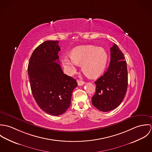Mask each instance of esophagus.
<instances>
[{
    "label": "esophagus",
    "instance_id": "esophagus-1",
    "mask_svg": "<svg viewBox=\"0 0 152 152\" xmlns=\"http://www.w3.org/2000/svg\"><path fill=\"white\" fill-rule=\"evenodd\" d=\"M77 83H78V85L79 86H83L85 84V83L84 81H80V80H78Z\"/></svg>",
    "mask_w": 152,
    "mask_h": 152
}]
</instances>
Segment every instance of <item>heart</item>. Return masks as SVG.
Masks as SVG:
<instances>
[{
  "mask_svg": "<svg viewBox=\"0 0 152 152\" xmlns=\"http://www.w3.org/2000/svg\"><path fill=\"white\" fill-rule=\"evenodd\" d=\"M107 59L104 49L94 45H83L72 50L70 57L64 56L62 64L69 74L75 71L77 65H82V70L87 77L96 78L103 73Z\"/></svg>",
  "mask_w": 152,
  "mask_h": 152,
  "instance_id": "1",
  "label": "heart"
}]
</instances>
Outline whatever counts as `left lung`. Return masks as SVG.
Segmentation results:
<instances>
[{
  "mask_svg": "<svg viewBox=\"0 0 152 152\" xmlns=\"http://www.w3.org/2000/svg\"><path fill=\"white\" fill-rule=\"evenodd\" d=\"M125 58L116 44L110 48V61L107 71L95 84L92 105L102 112L116 108L123 101L128 88V70Z\"/></svg>",
  "mask_w": 152,
  "mask_h": 152,
  "instance_id": "8db88e82",
  "label": "left lung"
}]
</instances>
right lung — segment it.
<instances>
[{
	"instance_id": "right-lung-1",
	"label": "right lung",
	"mask_w": 152,
	"mask_h": 152,
	"mask_svg": "<svg viewBox=\"0 0 152 152\" xmlns=\"http://www.w3.org/2000/svg\"><path fill=\"white\" fill-rule=\"evenodd\" d=\"M58 41H45L33 52L28 75L33 97L39 107L53 116L64 113L71 104L75 79L64 74L59 62Z\"/></svg>"
}]
</instances>
